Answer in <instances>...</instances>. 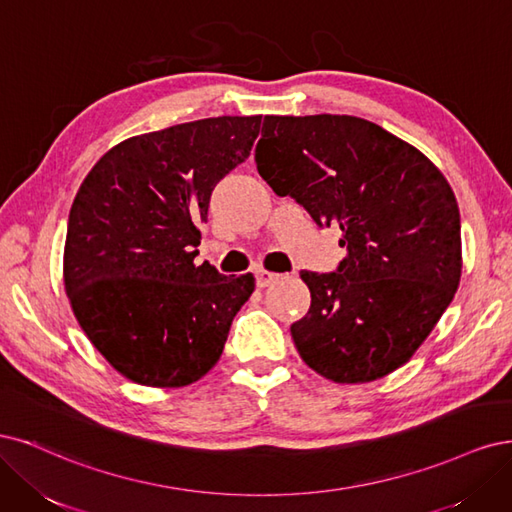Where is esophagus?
I'll list each match as a JSON object with an SVG mask.
<instances>
[{"instance_id": "esophagus-1", "label": "esophagus", "mask_w": 512, "mask_h": 512, "mask_svg": "<svg viewBox=\"0 0 512 512\" xmlns=\"http://www.w3.org/2000/svg\"><path fill=\"white\" fill-rule=\"evenodd\" d=\"M278 278V274H274V272H268V270H257L255 272V283H257V287H268L270 283H274V280Z\"/></svg>"}]
</instances>
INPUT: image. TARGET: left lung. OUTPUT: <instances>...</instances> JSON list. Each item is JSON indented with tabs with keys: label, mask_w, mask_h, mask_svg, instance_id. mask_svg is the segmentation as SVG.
Masks as SVG:
<instances>
[{
	"label": "left lung",
	"mask_w": 512,
	"mask_h": 512,
	"mask_svg": "<svg viewBox=\"0 0 512 512\" xmlns=\"http://www.w3.org/2000/svg\"><path fill=\"white\" fill-rule=\"evenodd\" d=\"M261 178L319 227L336 225V272H302L306 317L291 336L336 383L398 370L449 308L461 276L457 200L434 163L381 125L349 114L266 117Z\"/></svg>",
	"instance_id": "obj_1"
}]
</instances>
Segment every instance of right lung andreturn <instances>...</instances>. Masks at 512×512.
I'll list each match as a JSON object with an SVG mask.
<instances>
[{"label":"right lung","mask_w":512,"mask_h":512,"mask_svg":"<svg viewBox=\"0 0 512 512\" xmlns=\"http://www.w3.org/2000/svg\"><path fill=\"white\" fill-rule=\"evenodd\" d=\"M261 117H214L129 138L82 180L63 280L74 315L114 370L183 387L217 364L253 274L195 266L210 195L251 155Z\"/></svg>","instance_id":"1"}]
</instances>
